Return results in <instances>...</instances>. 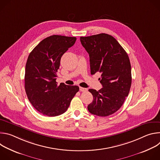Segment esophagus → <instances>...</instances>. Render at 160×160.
Returning <instances> with one entry per match:
<instances>
[{
  "label": "esophagus",
  "mask_w": 160,
  "mask_h": 160,
  "mask_svg": "<svg viewBox=\"0 0 160 160\" xmlns=\"http://www.w3.org/2000/svg\"><path fill=\"white\" fill-rule=\"evenodd\" d=\"M80 90L81 91V92H86V91L87 90V88H83V87H80Z\"/></svg>",
  "instance_id": "esophagus-1"
}]
</instances>
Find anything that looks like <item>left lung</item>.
Instances as JSON below:
<instances>
[{
    "label": "left lung",
    "mask_w": 160,
    "mask_h": 160,
    "mask_svg": "<svg viewBox=\"0 0 160 160\" xmlns=\"http://www.w3.org/2000/svg\"><path fill=\"white\" fill-rule=\"evenodd\" d=\"M80 42L89 54L90 73H101L102 88L89 89L93 101L88 111L99 117H108L117 112L128 96L132 83L128 56L118 41L106 33L81 37Z\"/></svg>",
    "instance_id": "1"
}]
</instances>
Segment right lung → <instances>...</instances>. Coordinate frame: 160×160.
<instances>
[{
  "label": "right lung",
  "instance_id": "right-lung-1",
  "mask_svg": "<svg viewBox=\"0 0 160 160\" xmlns=\"http://www.w3.org/2000/svg\"><path fill=\"white\" fill-rule=\"evenodd\" d=\"M76 37L52 35L42 40L30 53L25 67V88L36 110L48 117L66 111L79 90L76 85L56 82L62 56L75 44Z\"/></svg>",
  "mask_w": 160,
  "mask_h": 160
}]
</instances>
